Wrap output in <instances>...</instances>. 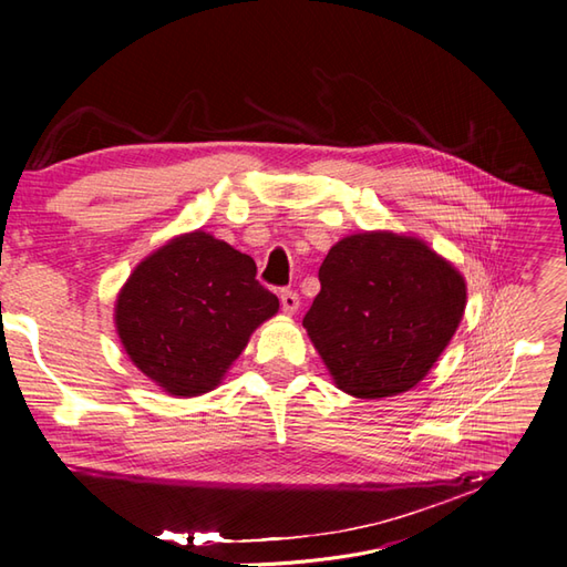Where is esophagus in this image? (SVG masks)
I'll return each mask as SVG.
<instances>
[{"mask_svg": "<svg viewBox=\"0 0 567 567\" xmlns=\"http://www.w3.org/2000/svg\"><path fill=\"white\" fill-rule=\"evenodd\" d=\"M279 298H281V310H284L286 315H296V312H298V307H300V298H298L296 290L284 288L281 293H279Z\"/></svg>", "mask_w": 567, "mask_h": 567, "instance_id": "esophagus-1", "label": "esophagus"}]
</instances>
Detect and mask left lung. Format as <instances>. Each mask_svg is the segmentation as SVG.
<instances>
[{"label": "left lung", "mask_w": 567, "mask_h": 567, "mask_svg": "<svg viewBox=\"0 0 567 567\" xmlns=\"http://www.w3.org/2000/svg\"><path fill=\"white\" fill-rule=\"evenodd\" d=\"M319 281L302 326L336 385L362 400L421 383L466 310V281L416 236H346L326 255Z\"/></svg>", "instance_id": "1"}]
</instances>
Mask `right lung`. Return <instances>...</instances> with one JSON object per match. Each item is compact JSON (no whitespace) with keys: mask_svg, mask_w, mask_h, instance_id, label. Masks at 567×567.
Wrapping results in <instances>:
<instances>
[{"mask_svg":"<svg viewBox=\"0 0 567 567\" xmlns=\"http://www.w3.org/2000/svg\"><path fill=\"white\" fill-rule=\"evenodd\" d=\"M252 257L192 231L134 267L115 302V329L144 375L177 398L219 385L250 333L279 312Z\"/></svg>","mask_w":567,"mask_h":567,"instance_id":"add662e5","label":"right lung"}]
</instances>
